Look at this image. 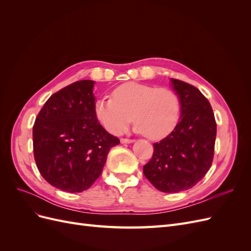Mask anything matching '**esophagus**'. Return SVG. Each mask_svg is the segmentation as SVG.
Returning a JSON list of instances; mask_svg holds the SVG:
<instances>
[{
	"label": "esophagus",
	"instance_id": "1",
	"mask_svg": "<svg viewBox=\"0 0 251 251\" xmlns=\"http://www.w3.org/2000/svg\"><path fill=\"white\" fill-rule=\"evenodd\" d=\"M120 142H121V143H132V142H134V140H133V139H126V138H121V139H120Z\"/></svg>",
	"mask_w": 251,
	"mask_h": 251
}]
</instances>
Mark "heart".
I'll use <instances>...</instances> for the list:
<instances>
[{"mask_svg": "<svg viewBox=\"0 0 251 251\" xmlns=\"http://www.w3.org/2000/svg\"><path fill=\"white\" fill-rule=\"evenodd\" d=\"M94 111L97 120L111 134L123 133L133 116L136 132L158 140L176 127L180 117V100L169 88L132 81L114 89L112 98H100Z\"/></svg>", "mask_w": 251, "mask_h": 251, "instance_id": "obj_1", "label": "heart"}]
</instances>
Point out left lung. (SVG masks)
<instances>
[{
    "label": "left lung",
    "instance_id": "left-lung-1",
    "mask_svg": "<svg viewBox=\"0 0 251 251\" xmlns=\"http://www.w3.org/2000/svg\"><path fill=\"white\" fill-rule=\"evenodd\" d=\"M171 87L180 100V120L171 134L153 144V157L143 174L158 191L179 193L195 186L210 169L217 124L198 89L174 78Z\"/></svg>",
    "mask_w": 251,
    "mask_h": 251
}]
</instances>
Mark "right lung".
I'll list each match as a JSON object with an SVG mask.
<instances>
[{"instance_id": "add662e5", "label": "right lung", "mask_w": 251, "mask_h": 251, "mask_svg": "<svg viewBox=\"0 0 251 251\" xmlns=\"http://www.w3.org/2000/svg\"><path fill=\"white\" fill-rule=\"evenodd\" d=\"M94 80H79L50 96L33 126L36 166L52 186L80 193L100 176L119 139L95 116Z\"/></svg>"}]
</instances>
